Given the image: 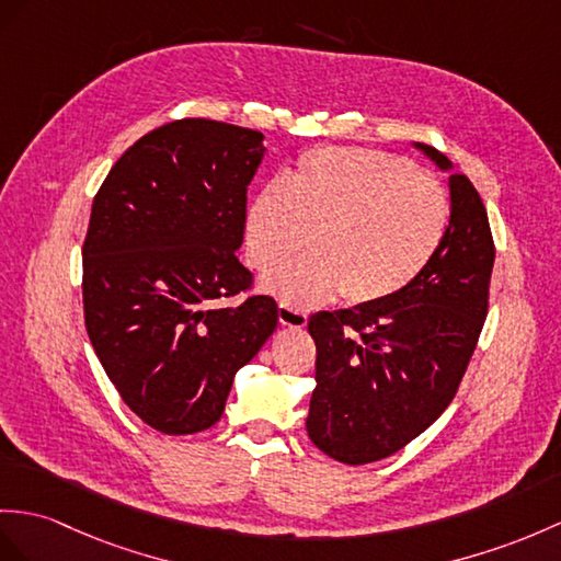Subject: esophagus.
<instances>
[{
	"label": "esophagus",
	"instance_id": "obj_1",
	"mask_svg": "<svg viewBox=\"0 0 561 561\" xmlns=\"http://www.w3.org/2000/svg\"><path fill=\"white\" fill-rule=\"evenodd\" d=\"M278 321H280L283 325L302 328V325H307L309 317H307V311L297 309V307H293V305H288V302H280V305H278Z\"/></svg>",
	"mask_w": 561,
	"mask_h": 561
}]
</instances>
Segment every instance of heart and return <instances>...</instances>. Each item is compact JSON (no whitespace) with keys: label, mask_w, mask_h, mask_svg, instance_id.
I'll return each mask as SVG.
<instances>
[{"label":"heart","mask_w":561,"mask_h":561,"mask_svg":"<svg viewBox=\"0 0 561 561\" xmlns=\"http://www.w3.org/2000/svg\"><path fill=\"white\" fill-rule=\"evenodd\" d=\"M453 202L433 173L366 147H313L285 185L271 183L244 218V248L256 271L311 256L266 276V288L299 307L343 293L354 307L404 293L438 256Z\"/></svg>","instance_id":"heart-1"}]
</instances>
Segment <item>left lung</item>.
<instances>
[{
    "instance_id": "left-lung-1",
    "label": "left lung",
    "mask_w": 561,
    "mask_h": 561,
    "mask_svg": "<svg viewBox=\"0 0 561 561\" xmlns=\"http://www.w3.org/2000/svg\"><path fill=\"white\" fill-rule=\"evenodd\" d=\"M419 147L449 169L438 149ZM449 202L447 238L412 288L309 319L317 388L307 433L335 461L357 467L394 455L445 412L467 374L488 313L495 242L463 173L449 175Z\"/></svg>"
}]
</instances>
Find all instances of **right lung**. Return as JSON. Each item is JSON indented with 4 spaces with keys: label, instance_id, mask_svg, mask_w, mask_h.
<instances>
[{
    "label": "right lung",
    "instance_id": "add662e5",
    "mask_svg": "<svg viewBox=\"0 0 561 561\" xmlns=\"http://www.w3.org/2000/svg\"><path fill=\"white\" fill-rule=\"evenodd\" d=\"M262 140L233 123L171 121L128 147L92 199L90 343L130 412L167 435L214 426L236 371L276 331V299L252 295L236 256ZM242 291L238 308L220 305Z\"/></svg>",
    "mask_w": 561,
    "mask_h": 561
}]
</instances>
